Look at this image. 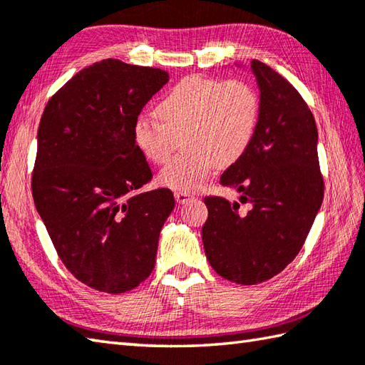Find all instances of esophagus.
<instances>
[{
  "label": "esophagus",
  "instance_id": "1",
  "mask_svg": "<svg viewBox=\"0 0 365 365\" xmlns=\"http://www.w3.org/2000/svg\"><path fill=\"white\" fill-rule=\"evenodd\" d=\"M174 196H175V200H177L178 204H187L188 200L195 199V196H192L191 192H185V191H177Z\"/></svg>",
  "mask_w": 365,
  "mask_h": 365
}]
</instances>
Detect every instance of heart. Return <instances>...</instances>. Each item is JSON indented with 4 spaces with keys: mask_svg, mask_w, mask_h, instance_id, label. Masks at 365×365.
<instances>
[{
    "mask_svg": "<svg viewBox=\"0 0 365 365\" xmlns=\"http://www.w3.org/2000/svg\"><path fill=\"white\" fill-rule=\"evenodd\" d=\"M160 119L139 115L133 138L144 157L165 165L182 138L183 152L160 173V182L177 191H195L212 169L229 168L252 144L260 119V97L245 80L188 76L157 105Z\"/></svg>",
    "mask_w": 365,
    "mask_h": 365,
    "instance_id": "b5f03b06",
    "label": "heart"
}]
</instances>
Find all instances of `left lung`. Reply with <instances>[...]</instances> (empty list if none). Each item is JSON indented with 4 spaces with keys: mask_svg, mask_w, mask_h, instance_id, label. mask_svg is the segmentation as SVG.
<instances>
[{
    "mask_svg": "<svg viewBox=\"0 0 365 365\" xmlns=\"http://www.w3.org/2000/svg\"><path fill=\"white\" fill-rule=\"evenodd\" d=\"M260 88V119L250 149L221 175L242 192L247 210L205 196L202 242L212 268L227 281L254 285L279 274L297 257L319 213L324 182L315 119L284 76L251 63Z\"/></svg>",
    "mask_w": 365,
    "mask_h": 365,
    "instance_id": "obj_1",
    "label": "left lung"
}]
</instances>
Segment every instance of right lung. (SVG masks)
I'll return each instance as SVG.
<instances>
[{"label": "right lung", "mask_w": 365, "mask_h": 365, "mask_svg": "<svg viewBox=\"0 0 365 365\" xmlns=\"http://www.w3.org/2000/svg\"><path fill=\"white\" fill-rule=\"evenodd\" d=\"M168 80L161 68L103 59L72 76L38 123L36 208L66 268L98 292L125 293L150 276L174 210L169 188L139 192L153 174L133 138Z\"/></svg>", "instance_id": "add662e5"}]
</instances>
